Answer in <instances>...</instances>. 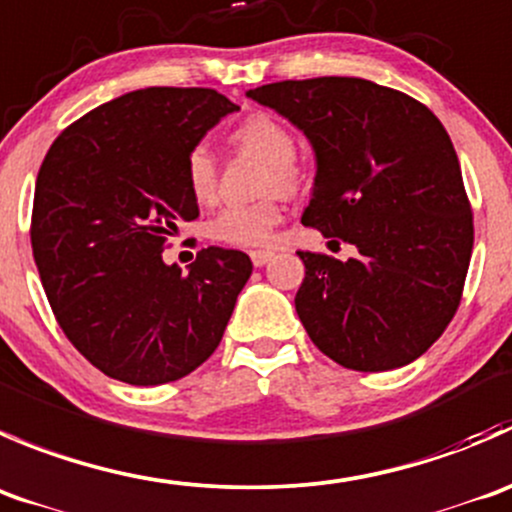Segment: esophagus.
Masks as SVG:
<instances>
[{"label": "esophagus", "instance_id": "esophagus-1", "mask_svg": "<svg viewBox=\"0 0 512 512\" xmlns=\"http://www.w3.org/2000/svg\"><path fill=\"white\" fill-rule=\"evenodd\" d=\"M271 258H273V251H251V261H254V266H266Z\"/></svg>", "mask_w": 512, "mask_h": 512}]
</instances>
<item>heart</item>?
<instances>
[{"label":"heart","mask_w":512,"mask_h":512,"mask_svg":"<svg viewBox=\"0 0 512 512\" xmlns=\"http://www.w3.org/2000/svg\"><path fill=\"white\" fill-rule=\"evenodd\" d=\"M231 141L236 149L266 161L263 189L271 194L254 204L224 206L211 216V221L206 224V234L209 239L226 246H246V249L268 246L283 219V191L278 189L293 191L301 184V166L296 161V134L278 116L268 114V111H256L231 131ZM184 179L191 196L199 204L214 201L216 189H219V164L209 146L194 144L186 151ZM273 188L277 191L273 192Z\"/></svg>","instance_id":"heart-1"}]
</instances>
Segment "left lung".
Here are the masks:
<instances>
[{"mask_svg": "<svg viewBox=\"0 0 512 512\" xmlns=\"http://www.w3.org/2000/svg\"><path fill=\"white\" fill-rule=\"evenodd\" d=\"M316 149V186L301 224L358 254L298 251L303 328L351 371H391L428 351L460 306L473 254V211L458 154L413 96L358 77L251 89Z\"/></svg>", "mask_w": 512, "mask_h": 512, "instance_id": "left-lung-1", "label": "left lung"}]
</instances>
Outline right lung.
<instances>
[{
  "label": "right lung",
  "mask_w": 512,
  "mask_h": 512,
  "mask_svg": "<svg viewBox=\"0 0 512 512\" xmlns=\"http://www.w3.org/2000/svg\"><path fill=\"white\" fill-rule=\"evenodd\" d=\"M236 109L199 86L129 91L69 124L44 156L34 263L62 331L109 378L179 381L219 348L251 258L209 246L181 273L161 254L199 216L186 151Z\"/></svg>",
  "instance_id": "obj_1"
}]
</instances>
